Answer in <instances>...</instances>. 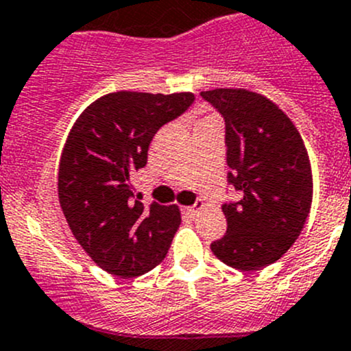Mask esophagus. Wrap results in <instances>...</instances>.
Returning a JSON list of instances; mask_svg holds the SVG:
<instances>
[{
    "label": "esophagus",
    "instance_id": "1",
    "mask_svg": "<svg viewBox=\"0 0 351 351\" xmlns=\"http://www.w3.org/2000/svg\"><path fill=\"white\" fill-rule=\"evenodd\" d=\"M203 201H196V204H194V206H187V208H184V213H187V215H191V217H194V215H197L199 213V210H203Z\"/></svg>",
    "mask_w": 351,
    "mask_h": 351
}]
</instances>
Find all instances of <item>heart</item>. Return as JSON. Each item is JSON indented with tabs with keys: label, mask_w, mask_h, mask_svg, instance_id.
I'll return each instance as SVG.
<instances>
[{
	"label": "heart",
	"mask_w": 351,
	"mask_h": 351,
	"mask_svg": "<svg viewBox=\"0 0 351 351\" xmlns=\"http://www.w3.org/2000/svg\"><path fill=\"white\" fill-rule=\"evenodd\" d=\"M206 119H208V117H206Z\"/></svg>",
	"instance_id": "1"
}]
</instances>
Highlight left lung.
<instances>
[{"mask_svg":"<svg viewBox=\"0 0 351 351\" xmlns=\"http://www.w3.org/2000/svg\"><path fill=\"white\" fill-rule=\"evenodd\" d=\"M225 119L228 184L241 199L221 206L227 234L211 251L227 266L256 271L278 261L304 228L312 204L307 150L276 104L244 88L201 92Z\"/></svg>","mask_w":351,"mask_h":351,"instance_id":"obj_1","label":"left lung"}]
</instances>
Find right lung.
I'll return each mask as SVG.
<instances>
[{
  "instance_id": "1",
  "label": "right lung",
  "mask_w": 351,
  "mask_h": 351,
  "mask_svg": "<svg viewBox=\"0 0 351 351\" xmlns=\"http://www.w3.org/2000/svg\"><path fill=\"white\" fill-rule=\"evenodd\" d=\"M194 102L191 92H114L90 104L68 134L58 196L78 244L104 271L136 278L160 265L180 225L176 204L133 199L155 133Z\"/></svg>"
}]
</instances>
